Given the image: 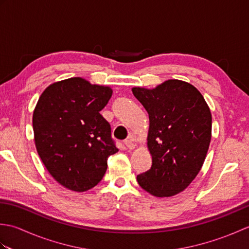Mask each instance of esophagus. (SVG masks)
<instances>
[{"label": "esophagus", "mask_w": 249, "mask_h": 249, "mask_svg": "<svg viewBox=\"0 0 249 249\" xmlns=\"http://www.w3.org/2000/svg\"><path fill=\"white\" fill-rule=\"evenodd\" d=\"M124 144H125L126 147H127V149H129V150H133L134 147H135L134 141L131 140V139H126V140L124 141Z\"/></svg>", "instance_id": "obj_1"}]
</instances>
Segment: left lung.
<instances>
[{"instance_id": "1", "label": "left lung", "mask_w": 249, "mask_h": 249, "mask_svg": "<svg viewBox=\"0 0 249 249\" xmlns=\"http://www.w3.org/2000/svg\"><path fill=\"white\" fill-rule=\"evenodd\" d=\"M135 97L149 113L150 170L137 176L138 184L155 197L183 192L197 177L211 142L212 115L192 84L168 80L153 89L134 88Z\"/></svg>"}]
</instances>
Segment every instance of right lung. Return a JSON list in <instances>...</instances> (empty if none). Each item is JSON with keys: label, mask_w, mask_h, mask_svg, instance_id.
<instances>
[{"label": "right lung", "mask_w": 249, "mask_h": 249, "mask_svg": "<svg viewBox=\"0 0 249 249\" xmlns=\"http://www.w3.org/2000/svg\"><path fill=\"white\" fill-rule=\"evenodd\" d=\"M112 95L109 87L75 77L47 88L33 113L35 145L57 183L86 192L102 181L107 160L119 151L110 124L100 114Z\"/></svg>", "instance_id": "obj_1"}]
</instances>
